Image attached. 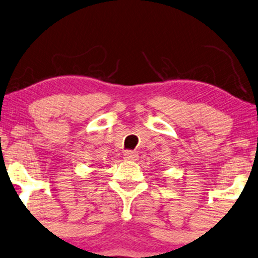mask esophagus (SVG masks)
I'll return each mask as SVG.
<instances>
[{
  "label": "esophagus",
  "instance_id": "34e87169",
  "mask_svg": "<svg viewBox=\"0 0 258 258\" xmlns=\"http://www.w3.org/2000/svg\"><path fill=\"white\" fill-rule=\"evenodd\" d=\"M137 158H138V153L135 152V151H126V152L123 153V159L126 160L133 161L137 160Z\"/></svg>",
  "mask_w": 258,
  "mask_h": 258
}]
</instances>
